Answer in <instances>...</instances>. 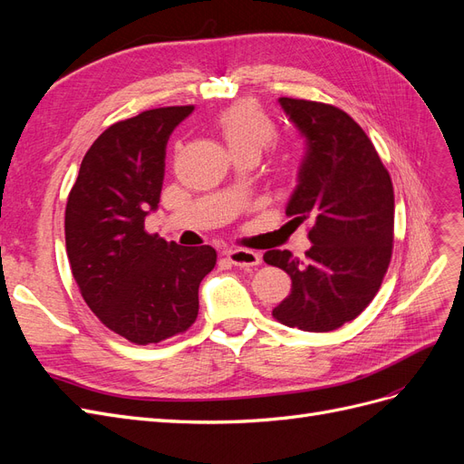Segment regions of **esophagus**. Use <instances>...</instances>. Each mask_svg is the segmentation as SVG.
Masks as SVG:
<instances>
[{
	"mask_svg": "<svg viewBox=\"0 0 464 464\" xmlns=\"http://www.w3.org/2000/svg\"><path fill=\"white\" fill-rule=\"evenodd\" d=\"M227 257L232 265L242 266V269H249V266H257L261 263L259 254L251 249H228Z\"/></svg>",
	"mask_w": 464,
	"mask_h": 464,
	"instance_id": "esophagus-1",
	"label": "esophagus"
}]
</instances>
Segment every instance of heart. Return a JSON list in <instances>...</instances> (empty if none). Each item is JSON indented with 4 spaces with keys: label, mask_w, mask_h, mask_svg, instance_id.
<instances>
[{
    "label": "heart",
    "mask_w": 464,
    "mask_h": 464,
    "mask_svg": "<svg viewBox=\"0 0 464 464\" xmlns=\"http://www.w3.org/2000/svg\"><path fill=\"white\" fill-rule=\"evenodd\" d=\"M215 128L236 159L246 154H254L257 159L276 135L275 121L254 101H240L220 110L215 118ZM300 168L302 162L296 152H278L271 170L278 181L294 184L300 176Z\"/></svg>",
    "instance_id": "heart-1"
}]
</instances>
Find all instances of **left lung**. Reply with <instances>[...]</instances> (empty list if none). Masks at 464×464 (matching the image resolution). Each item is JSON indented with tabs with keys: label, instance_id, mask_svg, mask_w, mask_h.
Wrapping results in <instances>:
<instances>
[{
	"label": "left lung",
	"instance_id": "8db88e82",
	"mask_svg": "<svg viewBox=\"0 0 464 464\" xmlns=\"http://www.w3.org/2000/svg\"><path fill=\"white\" fill-rule=\"evenodd\" d=\"M305 137L298 186L286 207L312 220L305 259L269 249L265 263L292 278L273 317L286 327L327 333L356 319L383 283L392 256L395 193L382 159L344 110L304 98H278Z\"/></svg>",
	"mask_w": 464,
	"mask_h": 464
}]
</instances>
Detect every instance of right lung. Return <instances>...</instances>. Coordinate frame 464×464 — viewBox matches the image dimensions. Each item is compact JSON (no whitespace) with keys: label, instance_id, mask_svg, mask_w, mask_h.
<instances>
[{"label":"right lung","instance_id":"add662e5","mask_svg":"<svg viewBox=\"0 0 464 464\" xmlns=\"http://www.w3.org/2000/svg\"><path fill=\"white\" fill-rule=\"evenodd\" d=\"M193 106L145 110L111 123L81 162L65 207V247L82 300L133 344L186 333L199 285L215 269L210 246L179 247L145 230L160 201L166 143Z\"/></svg>","mask_w":464,"mask_h":464}]
</instances>
